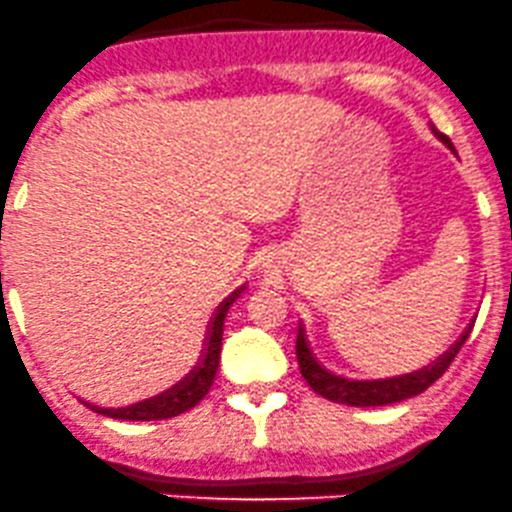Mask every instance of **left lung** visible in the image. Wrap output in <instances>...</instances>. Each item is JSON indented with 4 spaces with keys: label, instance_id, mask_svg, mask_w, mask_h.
Returning a JSON list of instances; mask_svg holds the SVG:
<instances>
[{
    "label": "left lung",
    "instance_id": "left-lung-1",
    "mask_svg": "<svg viewBox=\"0 0 512 512\" xmlns=\"http://www.w3.org/2000/svg\"><path fill=\"white\" fill-rule=\"evenodd\" d=\"M439 139L444 141L447 146H452V141L447 136L439 134ZM471 327H466V332L456 339V344L449 346V351H444L437 361H432L430 366L417 368V371L405 373V376H393V378H381V381H351V378H342L334 376L332 371H327L320 361L315 359L312 354L310 344H307L305 329H298V344H295V354H298V364H300V373L310 388L315 393H320L322 398L332 400V403H342V405H351V408H381V405H393L400 403V400H408L420 395L422 390H427L447 371L449 364L454 361V356L459 354L461 344L469 339Z\"/></svg>",
    "mask_w": 512,
    "mask_h": 512
}]
</instances>
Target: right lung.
Here are the masks:
<instances>
[{
    "label": "right lung",
    "mask_w": 512,
    "mask_h": 512,
    "mask_svg": "<svg viewBox=\"0 0 512 512\" xmlns=\"http://www.w3.org/2000/svg\"><path fill=\"white\" fill-rule=\"evenodd\" d=\"M239 298V290L229 295L222 305L214 310V317L207 324L205 342L197 351L195 361L173 386H168L163 393L151 395V398L139 400L126 408H95L87 403V408L102 415L114 417V420H131V422H148V420H168V417L180 415V412L195 408L210 390L219 366V351H222V334H224V317H227L232 302Z\"/></svg>",
    "instance_id": "obj_1"
}]
</instances>
